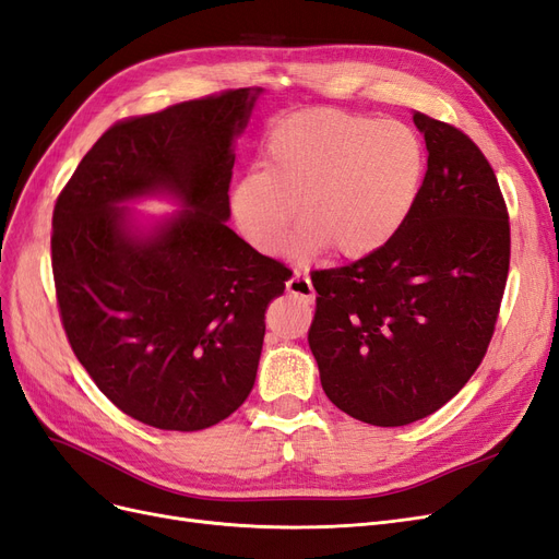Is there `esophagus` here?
Returning a JSON list of instances; mask_svg holds the SVG:
<instances>
[{"mask_svg":"<svg viewBox=\"0 0 559 559\" xmlns=\"http://www.w3.org/2000/svg\"><path fill=\"white\" fill-rule=\"evenodd\" d=\"M286 292L298 296V298H306V300H314V286L310 282V277L306 273H300V270H296L294 277L286 282Z\"/></svg>","mask_w":559,"mask_h":559,"instance_id":"1","label":"esophagus"}]
</instances>
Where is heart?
<instances>
[{
	"instance_id": "heart-1",
	"label": "heart",
	"mask_w": 559,
	"mask_h": 559,
	"mask_svg": "<svg viewBox=\"0 0 559 559\" xmlns=\"http://www.w3.org/2000/svg\"><path fill=\"white\" fill-rule=\"evenodd\" d=\"M425 179V146L403 123L317 107L270 130L263 170L233 186L235 224L249 245L280 253L298 214V257L333 247L361 259L408 222Z\"/></svg>"
}]
</instances>
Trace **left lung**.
<instances>
[{
    "label": "left lung",
    "mask_w": 559,
    "mask_h": 559,
    "mask_svg": "<svg viewBox=\"0 0 559 559\" xmlns=\"http://www.w3.org/2000/svg\"><path fill=\"white\" fill-rule=\"evenodd\" d=\"M413 121L429 160L408 222L368 257L312 273L321 386L376 427L436 413L476 373L511 263L509 210L478 144L427 114Z\"/></svg>",
    "instance_id": "obj_1"
}]
</instances>
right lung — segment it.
<instances>
[{"label":"right lung","mask_w":559,"mask_h":559,"mask_svg":"<svg viewBox=\"0 0 559 559\" xmlns=\"http://www.w3.org/2000/svg\"><path fill=\"white\" fill-rule=\"evenodd\" d=\"M257 93L123 118L56 200L50 263L67 341L99 392L148 427L198 431L240 408L257 380L265 310L292 277L226 226L230 144ZM156 190L190 210L140 239L115 205Z\"/></svg>","instance_id":"add662e5"}]
</instances>
